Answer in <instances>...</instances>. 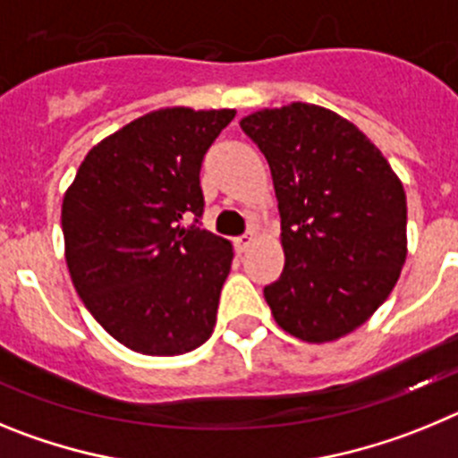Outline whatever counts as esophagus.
I'll return each mask as SVG.
<instances>
[{"label": "esophagus", "instance_id": "1", "mask_svg": "<svg viewBox=\"0 0 458 458\" xmlns=\"http://www.w3.org/2000/svg\"><path fill=\"white\" fill-rule=\"evenodd\" d=\"M254 241H257V233H245V236L236 238V248L238 252H245L248 248H252Z\"/></svg>", "mask_w": 458, "mask_h": 458}]
</instances>
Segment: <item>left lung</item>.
I'll return each instance as SVG.
<instances>
[{"instance_id":"left-lung-1","label":"left lung","mask_w":458,"mask_h":458,"mask_svg":"<svg viewBox=\"0 0 458 458\" xmlns=\"http://www.w3.org/2000/svg\"><path fill=\"white\" fill-rule=\"evenodd\" d=\"M241 128L273 174L284 270L264 289L282 330L310 344L353 333L387 301L408 254L406 192L374 141L311 103Z\"/></svg>"}]
</instances>
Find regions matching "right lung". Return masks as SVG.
I'll list each match as a JSON object with an SVG mask.
<instances>
[{
    "label": "right lung",
    "instance_id": "right-lung-1",
    "mask_svg": "<svg viewBox=\"0 0 458 458\" xmlns=\"http://www.w3.org/2000/svg\"><path fill=\"white\" fill-rule=\"evenodd\" d=\"M236 109L165 107L98 141L62 204L66 264L91 317L141 355H181L213 335L232 242L199 220L204 153Z\"/></svg>",
    "mask_w": 458,
    "mask_h": 458
}]
</instances>
